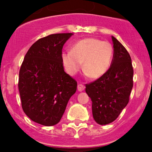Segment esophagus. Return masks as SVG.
Here are the masks:
<instances>
[{
	"label": "esophagus",
	"instance_id": "1",
	"mask_svg": "<svg viewBox=\"0 0 152 152\" xmlns=\"http://www.w3.org/2000/svg\"><path fill=\"white\" fill-rule=\"evenodd\" d=\"M84 88H85V87H84V84H79L78 85H77V90H78V91H80V92H81V91H84Z\"/></svg>",
	"mask_w": 152,
	"mask_h": 152
}]
</instances>
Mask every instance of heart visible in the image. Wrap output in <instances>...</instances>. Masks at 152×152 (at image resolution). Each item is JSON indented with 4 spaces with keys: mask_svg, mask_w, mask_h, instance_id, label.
Returning a JSON list of instances; mask_svg holds the SVG:
<instances>
[{
    "mask_svg": "<svg viewBox=\"0 0 152 152\" xmlns=\"http://www.w3.org/2000/svg\"><path fill=\"white\" fill-rule=\"evenodd\" d=\"M113 47L110 42L95 38L77 42L71 52L61 54L63 64L70 75L77 73L83 62V69L90 77L97 79L105 75L111 65Z\"/></svg>",
    "mask_w": 152,
    "mask_h": 152,
    "instance_id": "b5f03b06",
    "label": "heart"
}]
</instances>
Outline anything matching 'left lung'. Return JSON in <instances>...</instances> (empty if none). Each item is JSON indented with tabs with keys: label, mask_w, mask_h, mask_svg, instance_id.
<instances>
[{
	"label": "left lung",
	"mask_w": 152,
	"mask_h": 152,
	"mask_svg": "<svg viewBox=\"0 0 152 152\" xmlns=\"http://www.w3.org/2000/svg\"><path fill=\"white\" fill-rule=\"evenodd\" d=\"M113 58L107 73L86 84V93L92 101L93 117L100 125L113 122L129 101L133 87L131 57L124 46L112 36Z\"/></svg>",
	"instance_id": "left-lung-1"
}]
</instances>
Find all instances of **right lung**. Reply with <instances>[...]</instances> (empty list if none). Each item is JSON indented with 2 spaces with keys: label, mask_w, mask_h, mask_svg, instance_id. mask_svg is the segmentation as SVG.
Listing matches in <instances>:
<instances>
[{
  "label": "right lung",
  "mask_w": 152,
  "mask_h": 152,
  "mask_svg": "<svg viewBox=\"0 0 152 152\" xmlns=\"http://www.w3.org/2000/svg\"><path fill=\"white\" fill-rule=\"evenodd\" d=\"M73 33L39 39L29 48L21 64L18 88L21 105L35 123L52 126L61 120L77 81L64 71L62 48Z\"/></svg>",
  "instance_id": "1"
}]
</instances>
